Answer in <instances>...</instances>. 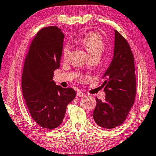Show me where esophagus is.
<instances>
[{
	"mask_svg": "<svg viewBox=\"0 0 156 156\" xmlns=\"http://www.w3.org/2000/svg\"><path fill=\"white\" fill-rule=\"evenodd\" d=\"M84 95V93L83 92H81V91H79L77 93H76V96H77L78 97H82Z\"/></svg>",
	"mask_w": 156,
	"mask_h": 156,
	"instance_id": "34e87169",
	"label": "esophagus"
}]
</instances>
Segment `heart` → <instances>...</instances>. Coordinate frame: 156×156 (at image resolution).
I'll use <instances>...</instances> for the list:
<instances>
[{"mask_svg":"<svg viewBox=\"0 0 156 156\" xmlns=\"http://www.w3.org/2000/svg\"><path fill=\"white\" fill-rule=\"evenodd\" d=\"M81 43L90 55V56L99 55L102 54L105 48V42L101 35L97 32H90L81 37ZM71 46L66 44L64 46L62 50L63 59H66L70 53Z\"/></svg>","mask_w":156,"mask_h":156,"instance_id":"1","label":"heart"}]
</instances>
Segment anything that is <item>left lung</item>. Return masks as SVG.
<instances>
[{"label": "left lung", "mask_w": 156, "mask_h": 156, "mask_svg": "<svg viewBox=\"0 0 156 156\" xmlns=\"http://www.w3.org/2000/svg\"><path fill=\"white\" fill-rule=\"evenodd\" d=\"M114 57L103 78L105 99L96 97L93 119L101 127L121 125L133 106L136 94L134 57L126 39L115 30Z\"/></svg>", "instance_id": "8db88e82"}]
</instances>
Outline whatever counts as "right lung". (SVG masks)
Wrapping results in <instances>:
<instances>
[{
  "label": "right lung",
  "instance_id": "1",
  "mask_svg": "<svg viewBox=\"0 0 156 156\" xmlns=\"http://www.w3.org/2000/svg\"><path fill=\"white\" fill-rule=\"evenodd\" d=\"M64 38L57 27L41 29L29 46L22 75L23 97L31 118L46 129L61 125L68 104L76 97L74 89L56 86L53 80L54 70L60 66Z\"/></svg>",
  "mask_w": 156,
  "mask_h": 156
}]
</instances>
